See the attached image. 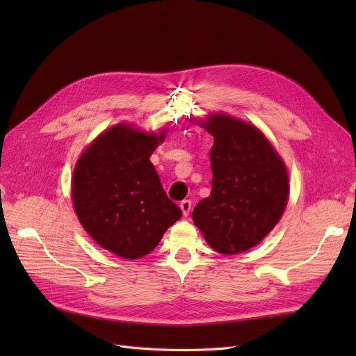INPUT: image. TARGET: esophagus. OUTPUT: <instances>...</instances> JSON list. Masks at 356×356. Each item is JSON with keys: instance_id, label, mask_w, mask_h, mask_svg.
Here are the masks:
<instances>
[{"instance_id": "1", "label": "esophagus", "mask_w": 356, "mask_h": 356, "mask_svg": "<svg viewBox=\"0 0 356 356\" xmlns=\"http://www.w3.org/2000/svg\"><path fill=\"white\" fill-rule=\"evenodd\" d=\"M179 208H181V211H182V213L187 215L190 213V211H191V200H182L181 203H179Z\"/></svg>"}]
</instances>
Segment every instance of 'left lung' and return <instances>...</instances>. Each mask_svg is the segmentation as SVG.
I'll return each mask as SVG.
<instances>
[{
    "label": "left lung",
    "mask_w": 356,
    "mask_h": 356,
    "mask_svg": "<svg viewBox=\"0 0 356 356\" xmlns=\"http://www.w3.org/2000/svg\"><path fill=\"white\" fill-rule=\"evenodd\" d=\"M213 136L212 190L193 209V221L215 251L239 254L260 243L281 220L288 172L261 131L227 114L200 123Z\"/></svg>",
    "instance_id": "1"
}]
</instances>
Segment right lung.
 <instances>
[{
	"mask_svg": "<svg viewBox=\"0 0 356 356\" xmlns=\"http://www.w3.org/2000/svg\"><path fill=\"white\" fill-rule=\"evenodd\" d=\"M165 134L115 124L84 149L74 169L71 196L84 230L127 260L152 252L182 215L149 161Z\"/></svg>",
	"mask_w": 356,
	"mask_h": 356,
	"instance_id": "add662e5",
	"label": "right lung"
}]
</instances>
